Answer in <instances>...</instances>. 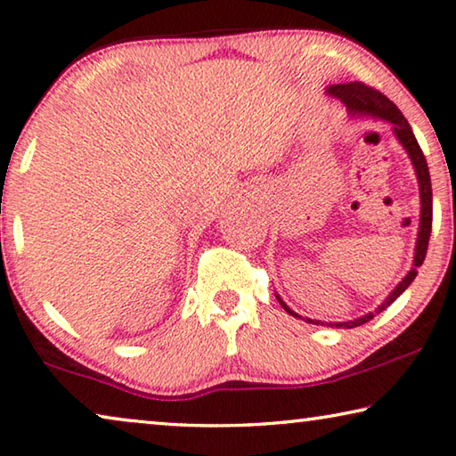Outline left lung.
Instances as JSON below:
<instances>
[{"mask_svg":"<svg viewBox=\"0 0 456 456\" xmlns=\"http://www.w3.org/2000/svg\"><path fill=\"white\" fill-rule=\"evenodd\" d=\"M329 95L341 99V103L346 107L351 118H373V119H381L392 124L395 140L402 143V148L406 150V154L410 158L411 166H414L416 178H418V189H420V225H418V237H416V248H414V262H411L410 272L402 278L400 284H397L392 292H389L387 298L381 302V305L373 310V313H367L359 319L346 321V322H322V321H313L306 319L310 324H327V327H335V329H355L361 327V324L370 322L375 314H379L381 310H386L392 302L400 296L402 292H406V288L414 281L418 276V267L422 265L424 257H426V249H428V240H430V231H432V184H430V172H428V164H426V158L420 150V143H418L414 132L408 124V119L403 118L402 111L389 101L384 93L371 89L363 83H343V85H330L327 89ZM276 298L288 314L298 316L294 310L286 305L284 300L276 294Z\"/></svg>","mask_w":456,"mask_h":456,"instance_id":"1","label":"left lung"}]
</instances>
